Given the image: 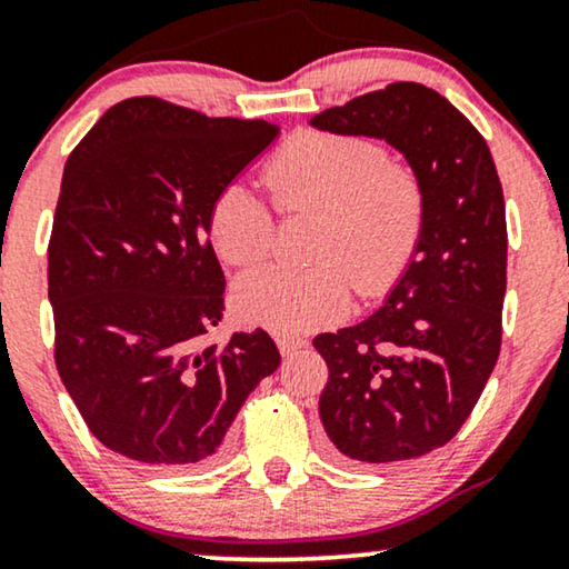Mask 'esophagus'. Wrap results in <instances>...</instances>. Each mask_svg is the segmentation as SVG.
<instances>
[{
	"instance_id": "34e87169",
	"label": "esophagus",
	"mask_w": 569,
	"mask_h": 569,
	"mask_svg": "<svg viewBox=\"0 0 569 569\" xmlns=\"http://www.w3.org/2000/svg\"><path fill=\"white\" fill-rule=\"evenodd\" d=\"M276 342H278V350H281V356H293L296 350H301L303 346H307V340L293 338V335H278Z\"/></svg>"
}]
</instances>
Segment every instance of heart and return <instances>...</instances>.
I'll list each match as a JSON object with an SVG mask.
<instances>
[{"label": "heart", "mask_w": 569, "mask_h": 569, "mask_svg": "<svg viewBox=\"0 0 569 569\" xmlns=\"http://www.w3.org/2000/svg\"><path fill=\"white\" fill-rule=\"evenodd\" d=\"M266 180L283 213H319L307 270L260 268L237 283V311L252 325L303 335L340 322L353 301L381 299L412 266L426 231V186L381 141L338 131H301L270 157ZM276 211L242 182L216 193L208 234L231 266L266 260Z\"/></svg>", "instance_id": "b5f03b06"}]
</instances>
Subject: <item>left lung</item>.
Listing matches in <instances>:
<instances>
[{
    "label": "left lung",
    "instance_id": "8db88e82",
    "mask_svg": "<svg viewBox=\"0 0 569 569\" xmlns=\"http://www.w3.org/2000/svg\"><path fill=\"white\" fill-rule=\"evenodd\" d=\"M402 151L426 186L412 266L361 325L315 338L319 418L346 461L418 459L459 433L500 356L508 227L485 136L443 94L395 82L311 118Z\"/></svg>",
    "mask_w": 569,
    "mask_h": 569
}]
</instances>
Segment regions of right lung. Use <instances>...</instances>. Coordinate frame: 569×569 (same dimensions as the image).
Wrapping results in <instances>:
<instances>
[{
    "mask_svg": "<svg viewBox=\"0 0 569 569\" xmlns=\"http://www.w3.org/2000/svg\"><path fill=\"white\" fill-rule=\"evenodd\" d=\"M276 133L143 94L110 108L67 159L48 239L53 358L90 433L126 459L211 463L281 363L266 330L206 342L227 286L211 203Z\"/></svg>",
    "mask_w": 569,
    "mask_h": 569,
    "instance_id": "1",
    "label": "right lung"
}]
</instances>
